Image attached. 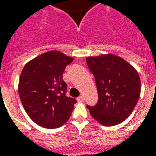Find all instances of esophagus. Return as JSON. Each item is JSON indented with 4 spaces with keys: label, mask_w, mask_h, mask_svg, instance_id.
<instances>
[{
    "label": "esophagus",
    "mask_w": 156,
    "mask_h": 156,
    "mask_svg": "<svg viewBox=\"0 0 156 156\" xmlns=\"http://www.w3.org/2000/svg\"><path fill=\"white\" fill-rule=\"evenodd\" d=\"M77 100H78V101H79V102H82V101H83V100H84V98H83V96H79L78 98H77Z\"/></svg>",
    "instance_id": "34e87169"
}]
</instances>
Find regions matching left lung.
Instances as JSON below:
<instances>
[{"label":"left lung","mask_w":156,"mask_h":156,"mask_svg":"<svg viewBox=\"0 0 156 156\" xmlns=\"http://www.w3.org/2000/svg\"><path fill=\"white\" fill-rule=\"evenodd\" d=\"M98 93L95 106L87 105L94 120L104 126L118 125L128 118L140 95V78L126 60L113 54L86 57Z\"/></svg>","instance_id":"1"}]
</instances>
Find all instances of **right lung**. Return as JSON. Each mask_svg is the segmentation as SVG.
Segmentation results:
<instances>
[{"label":"right lung","mask_w":156,"mask_h":156,"mask_svg":"<svg viewBox=\"0 0 156 156\" xmlns=\"http://www.w3.org/2000/svg\"><path fill=\"white\" fill-rule=\"evenodd\" d=\"M74 58L49 51L23 66L18 85L19 96L30 118L39 126L57 129L69 120L77 101L65 94L62 74Z\"/></svg>","instance_id":"add662e5"}]
</instances>
